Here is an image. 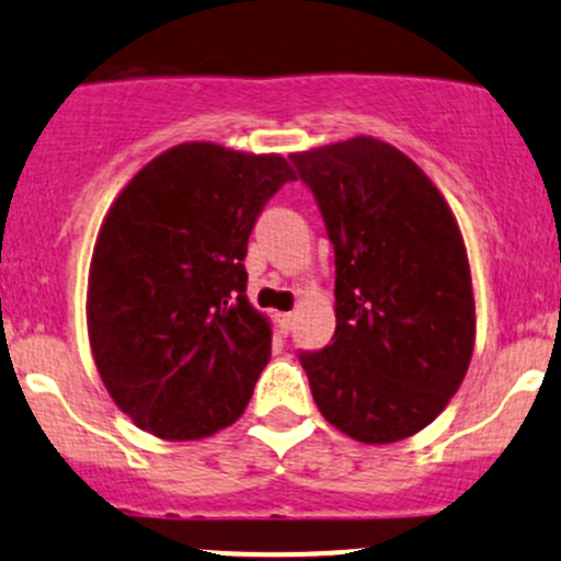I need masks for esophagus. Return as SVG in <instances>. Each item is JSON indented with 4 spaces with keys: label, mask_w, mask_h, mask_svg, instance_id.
Instances as JSON below:
<instances>
[{
    "label": "esophagus",
    "mask_w": 561,
    "mask_h": 561,
    "mask_svg": "<svg viewBox=\"0 0 561 561\" xmlns=\"http://www.w3.org/2000/svg\"><path fill=\"white\" fill-rule=\"evenodd\" d=\"M275 321H278L280 334H288V332H291V327H294V313H278V316H275Z\"/></svg>",
    "instance_id": "obj_1"
}]
</instances>
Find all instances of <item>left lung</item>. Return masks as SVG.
<instances>
[{"label":"left lung","mask_w":561,"mask_h":561,"mask_svg":"<svg viewBox=\"0 0 561 561\" xmlns=\"http://www.w3.org/2000/svg\"><path fill=\"white\" fill-rule=\"evenodd\" d=\"M334 245V337L299 354L321 415L369 446L430 426L465 380L476 297L451 207L375 137L291 153Z\"/></svg>","instance_id":"8db88e82"}]
</instances>
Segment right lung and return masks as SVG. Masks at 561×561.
<instances>
[{
	"instance_id": "add662e5",
	"label": "right lung",
	"mask_w": 561,
	"mask_h": 561,
	"mask_svg": "<svg viewBox=\"0 0 561 561\" xmlns=\"http://www.w3.org/2000/svg\"><path fill=\"white\" fill-rule=\"evenodd\" d=\"M286 181L278 153L181 142L110 205L89 270L85 321L113 402L161 440L240 419L273 327L245 297L248 234Z\"/></svg>"
}]
</instances>
